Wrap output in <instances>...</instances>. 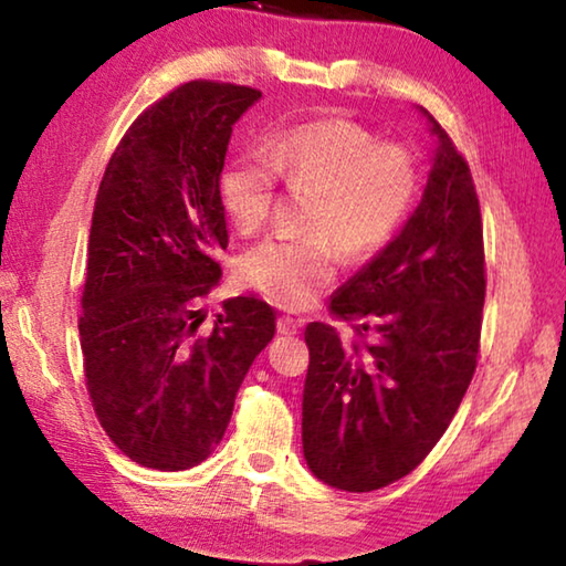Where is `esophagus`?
Listing matches in <instances>:
<instances>
[{
  "label": "esophagus",
  "instance_id": "1",
  "mask_svg": "<svg viewBox=\"0 0 566 566\" xmlns=\"http://www.w3.org/2000/svg\"><path fill=\"white\" fill-rule=\"evenodd\" d=\"M302 329V322L294 319V317H280L276 319V332L286 334V337H292V334H300Z\"/></svg>",
  "mask_w": 566,
  "mask_h": 566
}]
</instances>
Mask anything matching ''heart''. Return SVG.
Returning <instances> with one entry per match:
<instances>
[{
    "mask_svg": "<svg viewBox=\"0 0 566 566\" xmlns=\"http://www.w3.org/2000/svg\"><path fill=\"white\" fill-rule=\"evenodd\" d=\"M276 179L310 191V237H270L239 264L242 280L286 310H306L337 276V244L349 260L377 254L405 224L419 195V167L401 145L377 142L344 119L300 124L264 147L239 155L219 179L222 205L239 232L270 219Z\"/></svg>",
    "mask_w": 566,
    "mask_h": 566,
    "instance_id": "obj_1",
    "label": "heart"
}]
</instances>
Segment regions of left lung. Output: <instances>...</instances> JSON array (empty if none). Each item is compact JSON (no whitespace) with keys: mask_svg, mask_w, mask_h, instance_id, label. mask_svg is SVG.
<instances>
[{"mask_svg":"<svg viewBox=\"0 0 566 566\" xmlns=\"http://www.w3.org/2000/svg\"><path fill=\"white\" fill-rule=\"evenodd\" d=\"M437 137L424 195L401 232L332 294V314L357 322L342 344L329 324L310 347L302 447L319 482L381 490L432 452L476 369L484 306V237L464 157L427 109Z\"/></svg>","mask_w":566,"mask_h":566,"instance_id":"left-lung-1","label":"left lung"}]
</instances>
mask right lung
<instances>
[{"label":"right lung","mask_w":566,"mask_h":566,"mask_svg":"<svg viewBox=\"0 0 566 566\" xmlns=\"http://www.w3.org/2000/svg\"><path fill=\"white\" fill-rule=\"evenodd\" d=\"M260 97L239 84H181L134 119L94 202L80 317L87 391L122 454L159 472L214 452L276 329L254 296L227 300L207 337L195 319V302L222 280L229 137Z\"/></svg>","instance_id":"add662e5"}]
</instances>
